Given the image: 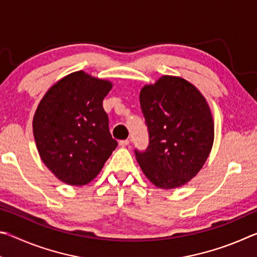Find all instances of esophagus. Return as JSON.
I'll list each match as a JSON object with an SVG mask.
<instances>
[{"mask_svg":"<svg viewBox=\"0 0 257 257\" xmlns=\"http://www.w3.org/2000/svg\"><path fill=\"white\" fill-rule=\"evenodd\" d=\"M119 145H120L121 147L128 146V145H129V141H128V139H123V141H120V142H119Z\"/></svg>","mask_w":257,"mask_h":257,"instance_id":"1","label":"esophagus"}]
</instances>
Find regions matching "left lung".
Wrapping results in <instances>:
<instances>
[{
	"instance_id": "8db88e82",
	"label": "left lung",
	"mask_w": 257,
	"mask_h": 257,
	"mask_svg": "<svg viewBox=\"0 0 257 257\" xmlns=\"http://www.w3.org/2000/svg\"><path fill=\"white\" fill-rule=\"evenodd\" d=\"M149 129L144 152L135 150L144 175L156 187H181L197 175L210 155L214 123L201 92L184 78L162 76L139 94Z\"/></svg>"
}]
</instances>
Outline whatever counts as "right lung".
<instances>
[{"mask_svg":"<svg viewBox=\"0 0 257 257\" xmlns=\"http://www.w3.org/2000/svg\"><path fill=\"white\" fill-rule=\"evenodd\" d=\"M112 86L111 81L76 71L52 86L38 104L33 120L38 153L64 184H88L118 146L103 108Z\"/></svg>","mask_w":257,"mask_h":257,"instance_id":"obj_1","label":"right lung"}]
</instances>
